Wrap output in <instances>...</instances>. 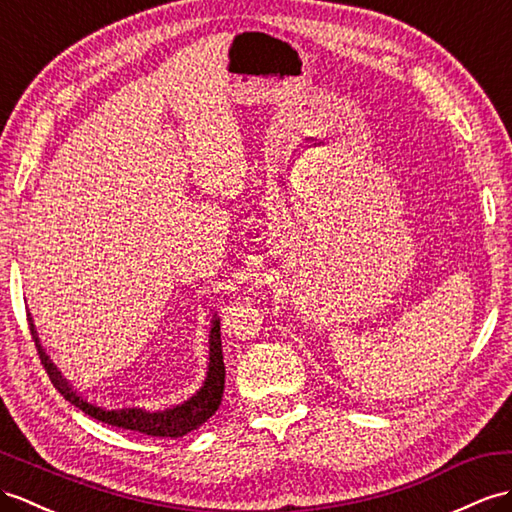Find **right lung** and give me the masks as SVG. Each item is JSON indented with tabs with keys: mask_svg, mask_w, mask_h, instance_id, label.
<instances>
[{
	"mask_svg": "<svg viewBox=\"0 0 512 512\" xmlns=\"http://www.w3.org/2000/svg\"><path fill=\"white\" fill-rule=\"evenodd\" d=\"M28 321H30V334L34 339L36 352H39L41 365L45 367L49 380H52V384L56 386L58 393L65 397V400H69L73 406H78L82 413L91 415L97 421L108 423V426H115V428L141 432L147 436L178 439V436H184L191 430H197L202 423H206L217 413L221 397H223V386H226V365H223V352H221L219 319H213V328H210V363H208L206 382L202 389H199L191 397V400H186L184 404H180L176 408H167V410H156V413H152V410H143V408L108 410L104 406H97V404L89 402L78 391H73V386L60 376L56 365L43 352L30 315H28Z\"/></svg>",
	"mask_w": 512,
	"mask_h": 512,
	"instance_id": "obj_1",
	"label": "right lung"
}]
</instances>
